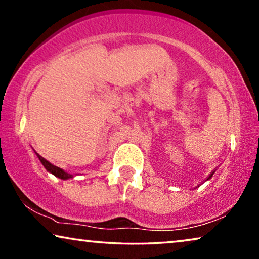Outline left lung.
<instances>
[{
	"mask_svg": "<svg viewBox=\"0 0 259 259\" xmlns=\"http://www.w3.org/2000/svg\"><path fill=\"white\" fill-rule=\"evenodd\" d=\"M212 178V175H210V176H208V178H207V180H210Z\"/></svg>",
	"mask_w": 259,
	"mask_h": 259,
	"instance_id": "1",
	"label": "left lung"
}]
</instances>
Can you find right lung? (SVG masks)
<instances>
[{"label":"right lung","mask_w":259,"mask_h":259,"mask_svg":"<svg viewBox=\"0 0 259 259\" xmlns=\"http://www.w3.org/2000/svg\"><path fill=\"white\" fill-rule=\"evenodd\" d=\"M35 154H36V157L39 158L40 162L42 163V166H44L45 168H46V170L49 171V173H52L53 175H55L56 178H59V179H61V180H68V179L72 178V175L65 173V171L62 169V168H60V167H57V166H54V165H53V163L47 161L46 159L41 157V155H39L38 153H36V152H35Z\"/></svg>","instance_id":"1"}]
</instances>
